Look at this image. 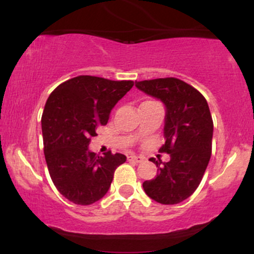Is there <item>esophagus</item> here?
Segmentation results:
<instances>
[{
    "instance_id": "34e87169",
    "label": "esophagus",
    "mask_w": 254,
    "mask_h": 254,
    "mask_svg": "<svg viewBox=\"0 0 254 254\" xmlns=\"http://www.w3.org/2000/svg\"><path fill=\"white\" fill-rule=\"evenodd\" d=\"M127 160H129V161L136 162V164H139V162L144 161V157L138 156V155H130V156H127Z\"/></svg>"
}]
</instances>
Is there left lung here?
<instances>
[{"label": "left lung", "instance_id": "1", "mask_svg": "<svg viewBox=\"0 0 254 254\" xmlns=\"http://www.w3.org/2000/svg\"><path fill=\"white\" fill-rule=\"evenodd\" d=\"M139 90L165 105V144L160 153L171 160L150 161L156 177L143 183L148 197L161 204H178L196 191L211 156L214 124L205 98L179 78H155L136 82Z\"/></svg>", "mask_w": 254, "mask_h": 254}]
</instances>
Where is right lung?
Instances as JSON below:
<instances>
[{"label": "right lung", "instance_id": "1", "mask_svg": "<svg viewBox=\"0 0 254 254\" xmlns=\"http://www.w3.org/2000/svg\"><path fill=\"white\" fill-rule=\"evenodd\" d=\"M132 86V81L81 75L60 84L46 101L42 117L46 165L56 189L70 202L89 205L101 199L116 168L127 161L123 154L99 156L88 147Z\"/></svg>", "mask_w": 254, "mask_h": 254}]
</instances>
